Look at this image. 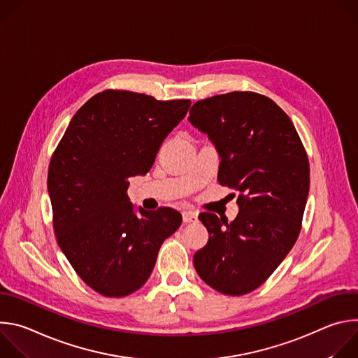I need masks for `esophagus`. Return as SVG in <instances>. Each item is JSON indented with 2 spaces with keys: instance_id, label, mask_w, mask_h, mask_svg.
Here are the masks:
<instances>
[{
  "instance_id": "obj_1",
  "label": "esophagus",
  "mask_w": 358,
  "mask_h": 358,
  "mask_svg": "<svg viewBox=\"0 0 358 358\" xmlns=\"http://www.w3.org/2000/svg\"><path fill=\"white\" fill-rule=\"evenodd\" d=\"M195 220H196L195 213H192V211H184V213H182V221H184L185 224L192 222V221H195Z\"/></svg>"
}]
</instances>
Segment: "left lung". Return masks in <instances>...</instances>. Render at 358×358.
Returning <instances> with one entry per match:
<instances>
[{
	"label": "left lung",
	"instance_id": "1",
	"mask_svg": "<svg viewBox=\"0 0 358 358\" xmlns=\"http://www.w3.org/2000/svg\"><path fill=\"white\" fill-rule=\"evenodd\" d=\"M188 120L215 144L218 181L238 191L239 206L229 224L211 213L198 215L210 239L195 252L194 266L220 293L246 294L266 282L300 234L309 159L289 116L261 93L198 100Z\"/></svg>",
	"mask_w": 358,
	"mask_h": 358
}]
</instances>
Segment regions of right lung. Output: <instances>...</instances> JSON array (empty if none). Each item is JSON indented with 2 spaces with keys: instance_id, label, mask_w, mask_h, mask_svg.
<instances>
[{
  "instance_id": "add662e5",
  "label": "right lung",
  "mask_w": 358,
  "mask_h": 358,
  "mask_svg": "<svg viewBox=\"0 0 358 358\" xmlns=\"http://www.w3.org/2000/svg\"><path fill=\"white\" fill-rule=\"evenodd\" d=\"M191 100H157L108 89L71 120L50 157L48 192L59 248L94 292L123 297L150 278L162 243L181 225L178 211H133L130 177L145 174Z\"/></svg>"
}]
</instances>
